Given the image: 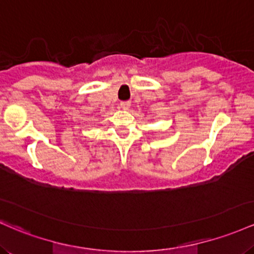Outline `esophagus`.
<instances>
[{
  "mask_svg": "<svg viewBox=\"0 0 254 254\" xmlns=\"http://www.w3.org/2000/svg\"><path fill=\"white\" fill-rule=\"evenodd\" d=\"M129 107H130V102H128V101L121 102V103H120V108L124 110H128L129 109Z\"/></svg>",
  "mask_w": 254,
  "mask_h": 254,
  "instance_id": "esophagus-1",
  "label": "esophagus"
}]
</instances>
